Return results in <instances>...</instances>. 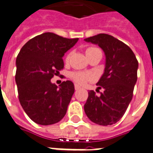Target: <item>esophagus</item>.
<instances>
[{"label": "esophagus", "mask_w": 153, "mask_h": 153, "mask_svg": "<svg viewBox=\"0 0 153 153\" xmlns=\"http://www.w3.org/2000/svg\"><path fill=\"white\" fill-rule=\"evenodd\" d=\"M79 89H81V87H80L78 85H75V90H76V91H77V90H79Z\"/></svg>", "instance_id": "34e87169"}]
</instances>
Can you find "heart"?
Instances as JSON below:
<instances>
[{
    "label": "heart",
    "mask_w": 153,
    "mask_h": 153,
    "mask_svg": "<svg viewBox=\"0 0 153 153\" xmlns=\"http://www.w3.org/2000/svg\"><path fill=\"white\" fill-rule=\"evenodd\" d=\"M98 51L100 50L97 48L89 47L85 49V55H86V57H88L90 56L93 55L94 53H96V52H98ZM69 58H70V54H68V56H67L66 60L68 61ZM71 77L74 80V82L76 84H79V85H84L88 81L91 80V75L86 74V73H84V72H80V71L72 72L71 73Z\"/></svg>",
    "instance_id": "b5f03b06"
}]
</instances>
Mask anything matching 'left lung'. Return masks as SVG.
I'll return each instance as SVG.
<instances>
[{"label": "left lung", "instance_id": "obj_1", "mask_svg": "<svg viewBox=\"0 0 153 153\" xmlns=\"http://www.w3.org/2000/svg\"><path fill=\"white\" fill-rule=\"evenodd\" d=\"M84 40L98 45L105 55L104 73L96 84L103 92H88L85 113L93 123L111 125L123 117L132 100L138 62L130 48L111 35L100 33Z\"/></svg>", "mask_w": 153, "mask_h": 153}]
</instances>
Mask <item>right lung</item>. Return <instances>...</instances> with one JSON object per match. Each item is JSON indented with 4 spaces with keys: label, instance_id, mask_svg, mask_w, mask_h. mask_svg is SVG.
Masks as SVG:
<instances>
[{
    "label": "right lung",
    "instance_id": "1",
    "mask_svg": "<svg viewBox=\"0 0 153 153\" xmlns=\"http://www.w3.org/2000/svg\"><path fill=\"white\" fill-rule=\"evenodd\" d=\"M77 41L48 32L29 40L19 51L16 74L19 100L34 123L53 124L67 113L74 84L66 81L57 86L51 79L63 68L62 57Z\"/></svg>",
    "mask_w": 153,
    "mask_h": 153
}]
</instances>
